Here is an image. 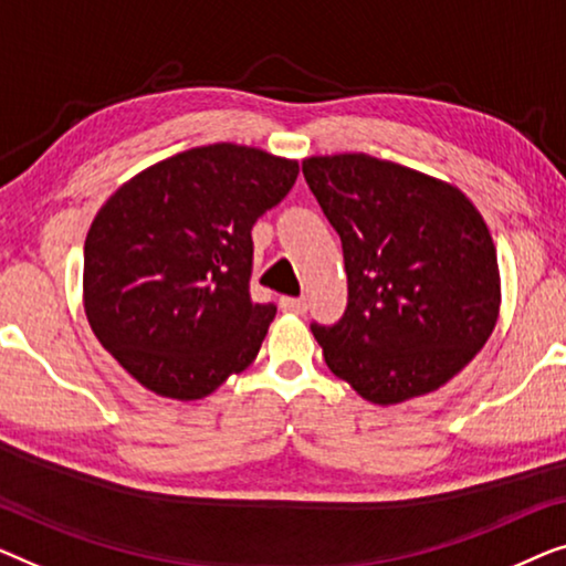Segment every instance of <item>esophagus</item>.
Masks as SVG:
<instances>
[{
	"label": "esophagus",
	"mask_w": 566,
	"mask_h": 566,
	"mask_svg": "<svg viewBox=\"0 0 566 566\" xmlns=\"http://www.w3.org/2000/svg\"><path fill=\"white\" fill-rule=\"evenodd\" d=\"M280 305H282L284 313H294V315H302L307 310L305 297H282Z\"/></svg>",
	"instance_id": "34e87169"
}]
</instances>
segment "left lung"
Instances as JSON below:
<instances>
[{
  "label": "left lung",
  "mask_w": 566,
  "mask_h": 566,
  "mask_svg": "<svg viewBox=\"0 0 566 566\" xmlns=\"http://www.w3.org/2000/svg\"><path fill=\"white\" fill-rule=\"evenodd\" d=\"M344 245L348 305L313 323L328 369L364 400L433 392L474 359L497 323L495 243L457 187L366 154L302 161Z\"/></svg>",
  "instance_id": "left-lung-1"
}]
</instances>
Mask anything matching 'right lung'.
I'll return each instance as SVG.
<instances>
[{"label": "right lung", "instance_id": "right-lung-1", "mask_svg": "<svg viewBox=\"0 0 566 566\" xmlns=\"http://www.w3.org/2000/svg\"><path fill=\"white\" fill-rule=\"evenodd\" d=\"M297 161L214 143L140 171L94 218L84 310L94 336L150 392L200 400L256 359L276 305L251 300V228Z\"/></svg>", "mask_w": 566, "mask_h": 566}]
</instances>
